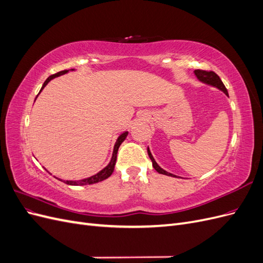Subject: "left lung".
Masks as SVG:
<instances>
[{"instance_id": "left-lung-1", "label": "left lung", "mask_w": 263, "mask_h": 263, "mask_svg": "<svg viewBox=\"0 0 263 263\" xmlns=\"http://www.w3.org/2000/svg\"><path fill=\"white\" fill-rule=\"evenodd\" d=\"M194 74H195V77L197 78L198 81H201L202 83H205V84L214 86V87H217L218 90L224 92V93L227 95V97H228V92H227V89L225 87L224 83L221 82L219 77H218L216 73H215V72H213V71L194 70ZM147 151H148V156H149V158H150V160H151V162H153V166H154L155 170H156L157 172H159L160 174H164V176H168V177L178 178V177L176 176V174H172V173H170V172H168V171L163 170V169L161 168V166L156 162L155 158L153 157V155H151V153H150L149 147L147 148Z\"/></svg>"}]
</instances>
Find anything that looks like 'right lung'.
I'll return each instance as SVG.
<instances>
[{"instance_id": "obj_1", "label": "right lung", "mask_w": 263, "mask_h": 263, "mask_svg": "<svg viewBox=\"0 0 263 263\" xmlns=\"http://www.w3.org/2000/svg\"><path fill=\"white\" fill-rule=\"evenodd\" d=\"M69 71H74V69H70V70H63V71H60V72H58V73H54V74H52V76H50L48 79H47V80L44 82V84H43V86H42V89H41V91H39V93H41L43 90H44V87L48 84L52 79H54V78H57V77H60V76H62V74H66V73H68ZM38 93V94H39ZM38 97V95H37ZM37 99V98H36ZM35 99V100H36ZM127 135H128V132H124V133H122L121 135H119L118 136V138L116 139V142H115V145H114V149H113V155H112V158H110V161H109V163L105 166L104 169H102L101 171H99L97 174H94V176H91V177H89V178H85V179H82V180H67V181H65V180H62V179H58V180H60V181H62V182H65L66 184H69V185H89V184H94V183H98V182H101V181H103V180H105V179H107L108 177H110V174L113 173V171H114V168H115V163H116V159H117V151H118V148H119V146L122 145V142L126 139V137H127ZM48 171V170H47ZM48 173H50L49 171H48Z\"/></svg>"}]
</instances>
